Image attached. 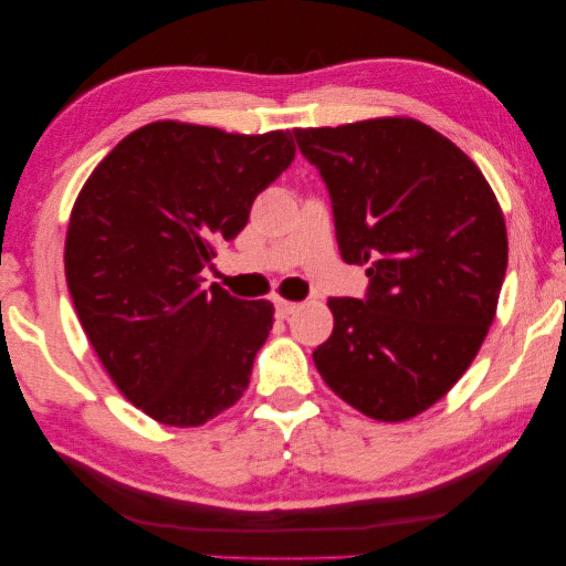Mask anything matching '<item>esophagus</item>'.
I'll list each match as a JSON object with an SVG mask.
<instances>
[{"label":"esophagus","instance_id":"1","mask_svg":"<svg viewBox=\"0 0 566 566\" xmlns=\"http://www.w3.org/2000/svg\"><path fill=\"white\" fill-rule=\"evenodd\" d=\"M273 305H275V313H277V318H289L291 313L298 311V303H293V301H285V298H275V301H273Z\"/></svg>","mask_w":566,"mask_h":566}]
</instances>
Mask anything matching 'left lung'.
<instances>
[{"label": "left lung", "instance_id": "8db88e82", "mask_svg": "<svg viewBox=\"0 0 566 566\" xmlns=\"http://www.w3.org/2000/svg\"><path fill=\"white\" fill-rule=\"evenodd\" d=\"M293 135L328 185L340 258L370 281L364 301H328L318 374L368 419H413L467 374L496 316L502 206L476 163L413 117Z\"/></svg>", "mask_w": 566, "mask_h": 566}]
</instances>
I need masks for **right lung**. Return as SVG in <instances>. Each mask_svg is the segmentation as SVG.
I'll use <instances>...</instances> for the list:
<instances>
[{
    "mask_svg": "<svg viewBox=\"0 0 566 566\" xmlns=\"http://www.w3.org/2000/svg\"><path fill=\"white\" fill-rule=\"evenodd\" d=\"M295 157L263 135L157 119L105 155L74 200L64 275L99 364L165 426H202L245 394L273 305L240 301L206 268Z\"/></svg>",
    "mask_w": 566,
    "mask_h": 566,
    "instance_id": "add662e5",
    "label": "right lung"
}]
</instances>
